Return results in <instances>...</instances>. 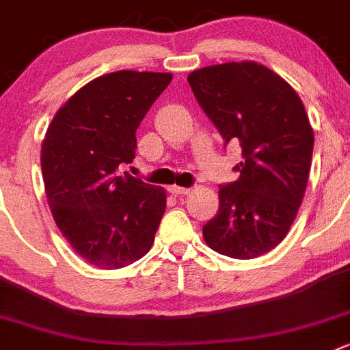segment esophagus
Masks as SVG:
<instances>
[{"instance_id":"1","label":"esophagus","mask_w":350,"mask_h":350,"mask_svg":"<svg viewBox=\"0 0 350 350\" xmlns=\"http://www.w3.org/2000/svg\"><path fill=\"white\" fill-rule=\"evenodd\" d=\"M168 191L172 192L173 196H185V194H189V192H191V189H187V187H178V185H172V187H170Z\"/></svg>"}]
</instances>
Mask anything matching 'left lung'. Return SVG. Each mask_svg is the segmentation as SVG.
I'll return each instance as SVG.
<instances>
[{"label": "left lung", "instance_id": "obj_1", "mask_svg": "<svg viewBox=\"0 0 350 350\" xmlns=\"http://www.w3.org/2000/svg\"><path fill=\"white\" fill-rule=\"evenodd\" d=\"M196 99L225 144L242 149L241 172L219 185V209L202 227L213 251L251 259L277 247L304 199L314 134L297 92L256 62L194 70L187 77Z\"/></svg>", "mask_w": 350, "mask_h": 350}]
</instances>
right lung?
I'll use <instances>...</instances> for the list:
<instances>
[{
    "label": "right lung",
    "instance_id": "1",
    "mask_svg": "<svg viewBox=\"0 0 350 350\" xmlns=\"http://www.w3.org/2000/svg\"><path fill=\"white\" fill-rule=\"evenodd\" d=\"M172 73L120 70L79 89L56 111L41 146L46 199L73 251L116 269L146 256L166 208V191L118 165L132 163L141 125Z\"/></svg>",
    "mask_w": 350,
    "mask_h": 350
}]
</instances>
